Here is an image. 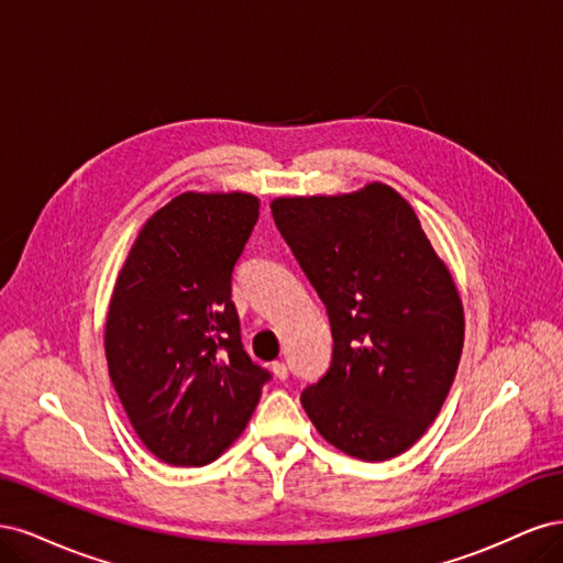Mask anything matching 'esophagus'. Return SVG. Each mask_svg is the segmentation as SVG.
Masks as SVG:
<instances>
[{"mask_svg":"<svg viewBox=\"0 0 563 563\" xmlns=\"http://www.w3.org/2000/svg\"><path fill=\"white\" fill-rule=\"evenodd\" d=\"M269 368H272V373H275V378H277V380H282V383H284V380L288 378V368H286V364H284V362H272V366H269Z\"/></svg>","mask_w":563,"mask_h":563,"instance_id":"34e87169","label":"esophagus"}]
</instances>
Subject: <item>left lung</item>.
<instances>
[{
  "label": "left lung",
  "mask_w": 563,
  "mask_h": 563,
  "mask_svg": "<svg viewBox=\"0 0 563 563\" xmlns=\"http://www.w3.org/2000/svg\"><path fill=\"white\" fill-rule=\"evenodd\" d=\"M269 209L331 321V366L302 389L305 411L352 457L404 453L441 411L463 352L451 272L416 211L383 183Z\"/></svg>",
  "instance_id": "left-lung-1"
}]
</instances>
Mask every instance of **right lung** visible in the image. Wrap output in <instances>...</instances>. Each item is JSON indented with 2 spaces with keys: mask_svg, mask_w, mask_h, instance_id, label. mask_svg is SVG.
Returning <instances> with one entry per match:
<instances>
[{
  "mask_svg": "<svg viewBox=\"0 0 563 563\" xmlns=\"http://www.w3.org/2000/svg\"><path fill=\"white\" fill-rule=\"evenodd\" d=\"M258 199L185 192L152 216L119 272L106 356L119 401L150 453L209 465L246 428L272 373L244 350L232 272Z\"/></svg>",
  "mask_w": 563,
  "mask_h": 563,
  "instance_id": "add662e5",
  "label": "right lung"
}]
</instances>
